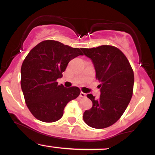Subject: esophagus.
I'll return each instance as SVG.
<instances>
[{
	"instance_id": "esophagus-1",
	"label": "esophagus",
	"mask_w": 155,
	"mask_h": 155,
	"mask_svg": "<svg viewBox=\"0 0 155 155\" xmlns=\"http://www.w3.org/2000/svg\"><path fill=\"white\" fill-rule=\"evenodd\" d=\"M86 93H84V92H80V97H86Z\"/></svg>"
}]
</instances>
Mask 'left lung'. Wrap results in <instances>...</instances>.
<instances>
[{
	"mask_svg": "<svg viewBox=\"0 0 155 155\" xmlns=\"http://www.w3.org/2000/svg\"><path fill=\"white\" fill-rule=\"evenodd\" d=\"M81 50L92 60L96 79L101 84L98 99L88 94L92 107L84 113L83 120L90 127L102 129L114 124L128 106L133 95L134 74L128 60L117 47L103 45Z\"/></svg>",
	"mask_w": 155,
	"mask_h": 155,
	"instance_id": "left-lung-1",
	"label": "left lung"
}]
</instances>
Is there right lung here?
<instances>
[{"label": "right lung", "instance_id": "right-lung-1", "mask_svg": "<svg viewBox=\"0 0 155 155\" xmlns=\"http://www.w3.org/2000/svg\"><path fill=\"white\" fill-rule=\"evenodd\" d=\"M79 55L83 54L79 48L53 40L41 42L27 55L21 67V88L27 106L37 120H59L68 103L79 95V87H65L57 81L69 62Z\"/></svg>", "mask_w": 155, "mask_h": 155}]
</instances>
